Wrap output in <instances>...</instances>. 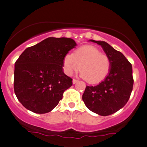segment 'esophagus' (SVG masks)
Segmentation results:
<instances>
[{
  "label": "esophagus",
  "instance_id": "obj_1",
  "mask_svg": "<svg viewBox=\"0 0 147 147\" xmlns=\"http://www.w3.org/2000/svg\"><path fill=\"white\" fill-rule=\"evenodd\" d=\"M77 82H78V80L75 79H72V83H73V84H75V83H77Z\"/></svg>",
  "mask_w": 147,
  "mask_h": 147
}]
</instances>
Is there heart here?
Instances as JSON below:
<instances>
[{
  "mask_svg": "<svg viewBox=\"0 0 147 147\" xmlns=\"http://www.w3.org/2000/svg\"><path fill=\"white\" fill-rule=\"evenodd\" d=\"M65 73L72 75L81 70V77L91 84L103 81L110 73L112 62L95 46L85 45L77 49L74 53H66L63 59Z\"/></svg>",
  "mask_w": 147,
  "mask_h": 147,
  "instance_id": "1",
  "label": "heart"
}]
</instances>
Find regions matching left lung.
I'll list each match as a JSON object with an SVG mask.
<instances>
[{"label": "left lung", "mask_w": 147, "mask_h": 147, "mask_svg": "<svg viewBox=\"0 0 147 147\" xmlns=\"http://www.w3.org/2000/svg\"><path fill=\"white\" fill-rule=\"evenodd\" d=\"M111 59L112 67L108 77L96 86H87L83 94L85 105L92 112L108 116L123 108L132 92V66L123 53L105 41H96Z\"/></svg>", "instance_id": "obj_1"}]
</instances>
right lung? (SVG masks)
<instances>
[{
	"label": "right lung",
	"mask_w": 147,
	"mask_h": 147,
	"mask_svg": "<svg viewBox=\"0 0 147 147\" xmlns=\"http://www.w3.org/2000/svg\"><path fill=\"white\" fill-rule=\"evenodd\" d=\"M69 38L49 37L28 47L15 63L14 92L33 113H49L58 105L72 79L63 72V59L76 46Z\"/></svg>",
	"instance_id": "add662e5"
}]
</instances>
